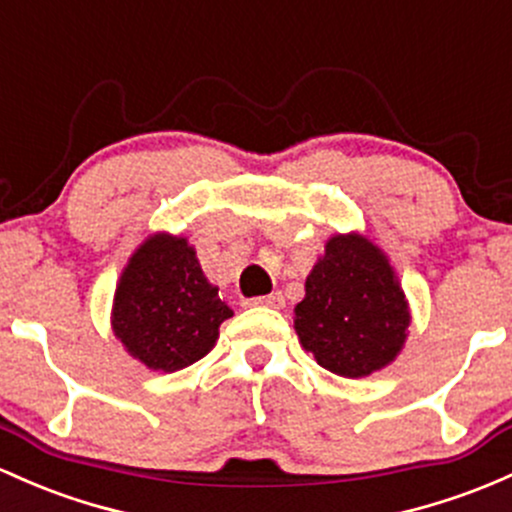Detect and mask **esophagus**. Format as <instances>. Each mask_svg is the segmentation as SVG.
Listing matches in <instances>:
<instances>
[{
	"label": "esophagus",
	"instance_id": "1",
	"mask_svg": "<svg viewBox=\"0 0 512 512\" xmlns=\"http://www.w3.org/2000/svg\"><path fill=\"white\" fill-rule=\"evenodd\" d=\"M284 296L282 294H269L260 296V299H250L247 306H267V308H284Z\"/></svg>",
	"mask_w": 512,
	"mask_h": 512
}]
</instances>
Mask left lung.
<instances>
[{"label":"left lung","instance_id":"1","mask_svg":"<svg viewBox=\"0 0 512 512\" xmlns=\"http://www.w3.org/2000/svg\"><path fill=\"white\" fill-rule=\"evenodd\" d=\"M408 325L411 306L386 252L355 230L330 235L294 308L303 350L328 372L362 379L401 355Z\"/></svg>","mask_w":512,"mask_h":512}]
</instances>
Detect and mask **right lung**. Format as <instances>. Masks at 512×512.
<instances>
[{"mask_svg": "<svg viewBox=\"0 0 512 512\" xmlns=\"http://www.w3.org/2000/svg\"><path fill=\"white\" fill-rule=\"evenodd\" d=\"M233 308L218 299L194 245L153 233L123 267L111 306V330L123 350L153 372H179L213 350Z\"/></svg>", "mask_w": 512, "mask_h": 512, "instance_id": "add662e5", "label": "right lung"}]
</instances>
